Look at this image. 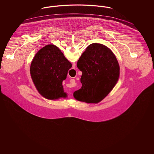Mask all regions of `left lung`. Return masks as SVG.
I'll list each match as a JSON object with an SVG mask.
<instances>
[{
    "label": "left lung",
    "instance_id": "obj_1",
    "mask_svg": "<svg viewBox=\"0 0 154 154\" xmlns=\"http://www.w3.org/2000/svg\"><path fill=\"white\" fill-rule=\"evenodd\" d=\"M82 72V87L74 92V98L88 103L102 101L113 89L119 76L115 55L107 47L95 43L82 53L77 64Z\"/></svg>",
    "mask_w": 154,
    "mask_h": 154
}]
</instances>
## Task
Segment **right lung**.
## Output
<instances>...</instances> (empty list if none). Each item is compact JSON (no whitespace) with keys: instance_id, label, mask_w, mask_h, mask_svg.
Returning <instances> with one entry per match:
<instances>
[{"instance_id":"right-lung-1","label":"right lung","mask_w":154,"mask_h":154,"mask_svg":"<svg viewBox=\"0 0 154 154\" xmlns=\"http://www.w3.org/2000/svg\"><path fill=\"white\" fill-rule=\"evenodd\" d=\"M72 63L58 48L47 45L37 52L30 65V75L38 92L47 99L65 98L62 81Z\"/></svg>"}]
</instances>
